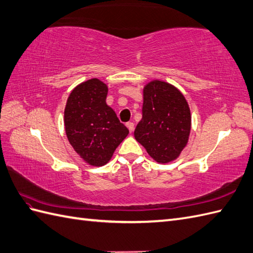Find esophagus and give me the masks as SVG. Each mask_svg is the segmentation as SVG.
<instances>
[{
	"mask_svg": "<svg viewBox=\"0 0 253 253\" xmlns=\"http://www.w3.org/2000/svg\"><path fill=\"white\" fill-rule=\"evenodd\" d=\"M126 126H127V128L129 129V131L130 132H132L133 131V129H134V124L132 122H128L127 124H126Z\"/></svg>",
	"mask_w": 253,
	"mask_h": 253,
	"instance_id": "1",
	"label": "esophagus"
}]
</instances>
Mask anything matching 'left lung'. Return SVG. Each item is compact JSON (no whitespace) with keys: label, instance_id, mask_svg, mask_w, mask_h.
Masks as SVG:
<instances>
[{"label":"left lung","instance_id":"left-lung-1","mask_svg":"<svg viewBox=\"0 0 253 253\" xmlns=\"http://www.w3.org/2000/svg\"><path fill=\"white\" fill-rule=\"evenodd\" d=\"M191 126L189 103L177 87L160 80L144 85L142 119L133 134L155 162L177 160L189 142Z\"/></svg>","mask_w":253,"mask_h":253}]
</instances>
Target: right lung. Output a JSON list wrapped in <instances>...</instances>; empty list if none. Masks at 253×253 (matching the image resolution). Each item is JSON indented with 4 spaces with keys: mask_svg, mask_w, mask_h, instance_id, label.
<instances>
[{
    "mask_svg": "<svg viewBox=\"0 0 253 253\" xmlns=\"http://www.w3.org/2000/svg\"><path fill=\"white\" fill-rule=\"evenodd\" d=\"M108 85L90 79L73 88L64 108V129L70 144L90 166L109 163L129 133L105 102Z\"/></svg>",
    "mask_w": 253,
    "mask_h": 253,
    "instance_id": "right-lung-1",
    "label": "right lung"
}]
</instances>
